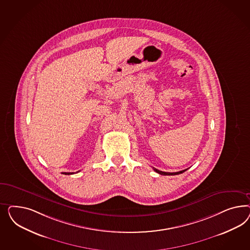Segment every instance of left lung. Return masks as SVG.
I'll return each instance as SVG.
<instances>
[{
	"instance_id": "8db88e82",
	"label": "left lung",
	"mask_w": 250,
	"mask_h": 250,
	"mask_svg": "<svg viewBox=\"0 0 250 250\" xmlns=\"http://www.w3.org/2000/svg\"><path fill=\"white\" fill-rule=\"evenodd\" d=\"M153 169H154L156 172H158V173L160 175H178L181 174V173H183L184 171H186V170H187V169H183V170L178 171V172H164V171L159 170V169H157V168H155V167H153Z\"/></svg>"
}]
</instances>
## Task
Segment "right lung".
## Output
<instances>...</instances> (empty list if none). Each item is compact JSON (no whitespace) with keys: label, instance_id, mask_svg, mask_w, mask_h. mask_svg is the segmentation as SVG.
Here are the masks:
<instances>
[{"label":"right lung","instance_id":"obj_1","mask_svg":"<svg viewBox=\"0 0 250 250\" xmlns=\"http://www.w3.org/2000/svg\"><path fill=\"white\" fill-rule=\"evenodd\" d=\"M79 171H80V170H79ZM79 171H77V172H79ZM63 174L70 175V174H73V173H72V172H64V173H63Z\"/></svg>","mask_w":250,"mask_h":250}]
</instances>
